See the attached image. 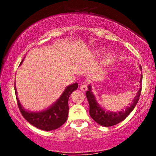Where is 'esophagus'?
<instances>
[{"label": "esophagus", "instance_id": "obj_1", "mask_svg": "<svg viewBox=\"0 0 156 156\" xmlns=\"http://www.w3.org/2000/svg\"><path fill=\"white\" fill-rule=\"evenodd\" d=\"M80 90L83 91V92H86V91L87 90V84L86 83H81L80 85Z\"/></svg>", "mask_w": 156, "mask_h": 156}]
</instances>
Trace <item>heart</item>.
I'll use <instances>...</instances> for the list:
<instances>
[{"instance_id": "1", "label": "heart", "mask_w": 156, "mask_h": 156, "mask_svg": "<svg viewBox=\"0 0 156 156\" xmlns=\"http://www.w3.org/2000/svg\"><path fill=\"white\" fill-rule=\"evenodd\" d=\"M99 52H98V53ZM113 59H114V55H113L112 53H108V54L105 55L104 60H103V63L105 64H108L112 63Z\"/></svg>"}]
</instances>
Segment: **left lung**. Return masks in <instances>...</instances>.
<instances>
[{
	"instance_id": "1",
	"label": "left lung",
	"mask_w": 156,
	"mask_h": 156,
	"mask_svg": "<svg viewBox=\"0 0 156 156\" xmlns=\"http://www.w3.org/2000/svg\"><path fill=\"white\" fill-rule=\"evenodd\" d=\"M139 68L141 69V66ZM141 81H142V75L140 78V83ZM88 89L89 90L87 91L86 95H87V98L89 104V114H90L91 117L102 126L110 127L117 125L124 120L125 118L130 114V112L133 110L139 101V97L141 94V87L139 88L137 94L134 97L132 103L129 104V105L127 106L125 109H122L121 111H119L117 112L107 111L106 109L101 106L97 102L95 96L92 92V86L89 85Z\"/></svg>"
}]
</instances>
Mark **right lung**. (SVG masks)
<instances>
[{
    "label": "right lung",
    "mask_w": 156,
    "mask_h": 156,
    "mask_svg": "<svg viewBox=\"0 0 156 156\" xmlns=\"http://www.w3.org/2000/svg\"><path fill=\"white\" fill-rule=\"evenodd\" d=\"M23 60L24 59H23L20 66L22 64ZM78 87V83H74L67 86L62 95L54 103L48 108L39 112H31L23 108L19 101V98H17V92L15 85V90L17 105L23 117L36 128L49 131L58 128L67 120L69 112L68 101L69 95L72 94L73 91L76 90Z\"/></svg>",
    "instance_id": "right-lung-1"
}]
</instances>
